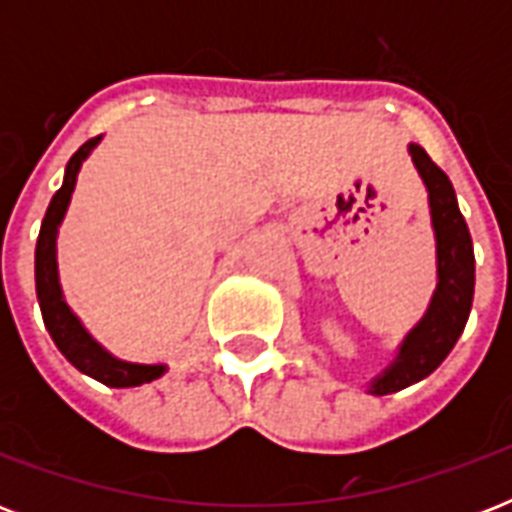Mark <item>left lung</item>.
Returning a JSON list of instances; mask_svg holds the SVG:
<instances>
[{
	"instance_id": "obj_1",
	"label": "left lung",
	"mask_w": 512,
	"mask_h": 512,
	"mask_svg": "<svg viewBox=\"0 0 512 512\" xmlns=\"http://www.w3.org/2000/svg\"><path fill=\"white\" fill-rule=\"evenodd\" d=\"M409 156L428 188L430 225L436 236V292L430 297L425 316L401 340L396 358L369 382L366 390L374 396L404 390L436 372L468 324L476 287L473 241L457 207L452 180L444 170H438L417 143H409Z\"/></svg>"
}]
</instances>
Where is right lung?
<instances>
[{"instance_id": "1", "label": "right lung", "mask_w": 512, "mask_h": 512, "mask_svg": "<svg viewBox=\"0 0 512 512\" xmlns=\"http://www.w3.org/2000/svg\"><path fill=\"white\" fill-rule=\"evenodd\" d=\"M100 138L87 140L79 151H76L66 164V175L55 196H52L47 215L42 220V231L36 239V297H39V308H42L44 327L50 332L52 342L58 350L79 369L82 374L92 380L103 382L108 388H138L146 382L159 380L167 372V364H135V361H124L108 353L95 337L87 332L82 319L71 311V305L63 297L58 276V228L66 217V209L71 204V193L76 188V175L82 170L84 159L95 151Z\"/></svg>"}]
</instances>
